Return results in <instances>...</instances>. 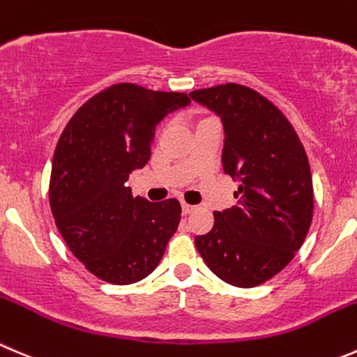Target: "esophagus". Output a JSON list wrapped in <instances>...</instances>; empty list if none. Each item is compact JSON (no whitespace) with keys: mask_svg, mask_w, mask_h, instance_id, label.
Masks as SVG:
<instances>
[{"mask_svg":"<svg viewBox=\"0 0 357 357\" xmlns=\"http://www.w3.org/2000/svg\"><path fill=\"white\" fill-rule=\"evenodd\" d=\"M181 209H183V213H185V214H190V213H193V211L197 209V206H192V204L183 202L181 204Z\"/></svg>","mask_w":357,"mask_h":357,"instance_id":"obj_1","label":"esophagus"}]
</instances>
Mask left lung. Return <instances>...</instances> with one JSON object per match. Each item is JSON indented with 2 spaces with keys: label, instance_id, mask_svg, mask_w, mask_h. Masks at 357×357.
<instances>
[{
  "label": "left lung",
  "instance_id": "8db88e82",
  "mask_svg": "<svg viewBox=\"0 0 357 357\" xmlns=\"http://www.w3.org/2000/svg\"><path fill=\"white\" fill-rule=\"evenodd\" d=\"M221 116L223 171L238 179L237 204L214 213V225L197 235L206 265L237 288L263 284L302 248L314 213L309 158L284 113L265 96L238 83L190 92Z\"/></svg>",
  "mask_w": 357,
  "mask_h": 357
}]
</instances>
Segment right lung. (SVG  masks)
<instances>
[{
	"instance_id": "add662e5",
	"label": "right lung",
	"mask_w": 357,
	"mask_h": 357,
	"mask_svg": "<svg viewBox=\"0 0 357 357\" xmlns=\"http://www.w3.org/2000/svg\"><path fill=\"white\" fill-rule=\"evenodd\" d=\"M188 102L183 92L115 83L89 99L59 137L52 214L73 255L101 281L132 284L150 275L178 230V200L151 204L126 181L150 160L160 120Z\"/></svg>"
}]
</instances>
